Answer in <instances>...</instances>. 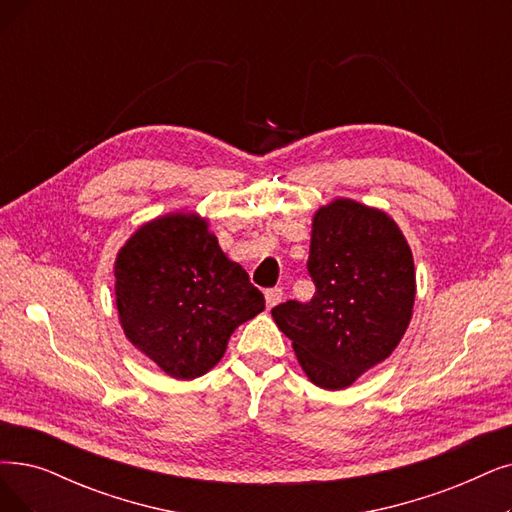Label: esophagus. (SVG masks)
<instances>
[{"instance_id":"1","label":"esophagus","mask_w":512,"mask_h":512,"mask_svg":"<svg viewBox=\"0 0 512 512\" xmlns=\"http://www.w3.org/2000/svg\"><path fill=\"white\" fill-rule=\"evenodd\" d=\"M264 300H267V309H273L281 300H283V290L281 288H273L264 292Z\"/></svg>"}]
</instances>
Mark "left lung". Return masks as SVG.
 Wrapping results in <instances>:
<instances>
[{
	"mask_svg": "<svg viewBox=\"0 0 512 512\" xmlns=\"http://www.w3.org/2000/svg\"><path fill=\"white\" fill-rule=\"evenodd\" d=\"M311 302L271 311L309 380L327 391L351 386L397 349L416 298L414 256L397 222L338 197L313 216Z\"/></svg>",
	"mask_w": 512,
	"mask_h": 512,
	"instance_id": "8db88e82",
	"label": "left lung"
}]
</instances>
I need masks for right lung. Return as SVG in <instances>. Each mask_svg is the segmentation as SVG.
Wrapping results in <instances>:
<instances>
[{
  "instance_id": "right-lung-1",
  "label": "right lung",
  "mask_w": 512,
  "mask_h": 512,
  "mask_svg": "<svg viewBox=\"0 0 512 512\" xmlns=\"http://www.w3.org/2000/svg\"><path fill=\"white\" fill-rule=\"evenodd\" d=\"M195 212L159 216L115 258L119 323L136 349L178 380L210 372L231 334L264 311L248 273Z\"/></svg>"
}]
</instances>
